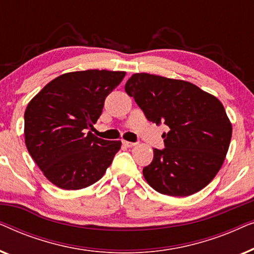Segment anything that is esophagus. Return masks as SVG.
<instances>
[{"label":"esophagus","mask_w":254,"mask_h":254,"mask_svg":"<svg viewBox=\"0 0 254 254\" xmlns=\"http://www.w3.org/2000/svg\"><path fill=\"white\" fill-rule=\"evenodd\" d=\"M123 144L125 145V147H127V148L134 147V145H135L134 142H129V141H123Z\"/></svg>","instance_id":"34e87169"}]
</instances>
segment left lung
Returning a JSON list of instances; mask_svg holds the SVG:
<instances>
[{
  "instance_id": "obj_1",
  "label": "left lung",
  "mask_w": 254,
  "mask_h": 254,
  "mask_svg": "<svg viewBox=\"0 0 254 254\" xmlns=\"http://www.w3.org/2000/svg\"><path fill=\"white\" fill-rule=\"evenodd\" d=\"M127 95L149 121L170 128L165 148L154 149L143 169L147 183L170 196H189L215 178L227 156L232 125L222 103L193 83L147 72L131 75Z\"/></svg>"
}]
</instances>
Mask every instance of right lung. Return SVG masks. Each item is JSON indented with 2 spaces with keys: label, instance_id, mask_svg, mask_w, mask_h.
Returning <instances> with one entry per match:
<instances>
[{
  "label": "right lung",
  "instance_id": "obj_1",
  "mask_svg": "<svg viewBox=\"0 0 254 254\" xmlns=\"http://www.w3.org/2000/svg\"><path fill=\"white\" fill-rule=\"evenodd\" d=\"M125 71L83 70L54 78L31 99L24 114V136L31 157L44 176L62 190L85 189L102 178L121 141L91 131L105 98Z\"/></svg>",
  "mask_w": 254,
  "mask_h": 254
}]
</instances>
